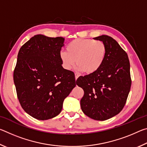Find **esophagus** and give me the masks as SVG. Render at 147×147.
I'll list each match as a JSON object with an SVG mask.
<instances>
[{
    "label": "esophagus",
    "instance_id": "esophagus-1",
    "mask_svg": "<svg viewBox=\"0 0 147 147\" xmlns=\"http://www.w3.org/2000/svg\"><path fill=\"white\" fill-rule=\"evenodd\" d=\"M78 74H76L75 73V80H77V78H78Z\"/></svg>",
    "mask_w": 147,
    "mask_h": 147
}]
</instances>
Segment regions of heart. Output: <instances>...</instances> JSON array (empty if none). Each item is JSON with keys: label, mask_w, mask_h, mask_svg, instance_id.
Masks as SVG:
<instances>
[{"label": "heart", "mask_w": 147, "mask_h": 147, "mask_svg": "<svg viewBox=\"0 0 147 147\" xmlns=\"http://www.w3.org/2000/svg\"><path fill=\"white\" fill-rule=\"evenodd\" d=\"M66 51L59 53L63 68L70 70L76 62V69L88 74L97 71L105 60L107 48L104 42L91 39H76L69 43Z\"/></svg>", "instance_id": "obj_1"}]
</instances>
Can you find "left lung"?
<instances>
[{"instance_id": "left-lung-1", "label": "left lung", "mask_w": 147, "mask_h": 147, "mask_svg": "<svg viewBox=\"0 0 147 147\" xmlns=\"http://www.w3.org/2000/svg\"><path fill=\"white\" fill-rule=\"evenodd\" d=\"M104 42L107 48L102 65L97 71L76 80L83 89L80 100L84 113L96 121L113 117L125 105L131 80L127 54L111 37L106 35L93 38Z\"/></svg>"}]
</instances>
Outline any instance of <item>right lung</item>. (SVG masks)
<instances>
[{
    "instance_id": "obj_1",
    "label": "right lung",
    "mask_w": 147,
    "mask_h": 147,
    "mask_svg": "<svg viewBox=\"0 0 147 147\" xmlns=\"http://www.w3.org/2000/svg\"><path fill=\"white\" fill-rule=\"evenodd\" d=\"M65 39L36 35L20 49L13 81L17 98L26 112L38 120L61 112L64 99L76 86L73 71L59 58Z\"/></svg>"
}]
</instances>
